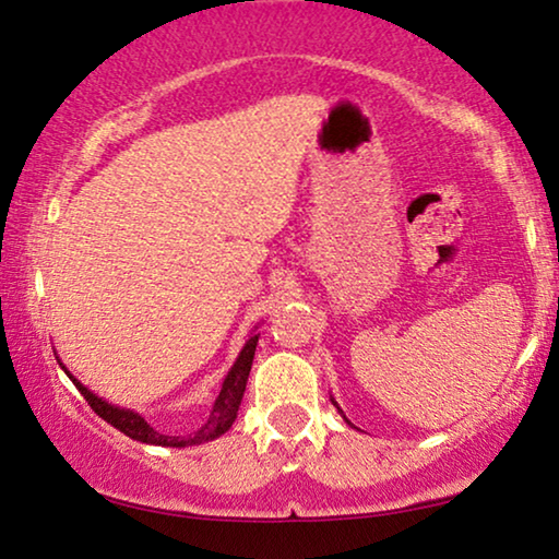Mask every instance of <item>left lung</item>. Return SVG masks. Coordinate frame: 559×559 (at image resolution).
<instances>
[{"instance_id":"8db88e82","label":"left lung","mask_w":559,"mask_h":559,"mask_svg":"<svg viewBox=\"0 0 559 559\" xmlns=\"http://www.w3.org/2000/svg\"><path fill=\"white\" fill-rule=\"evenodd\" d=\"M330 401H332V404H334V406H337V412L342 414V419H345V421L349 424V427H355V424H353V421H349V419H347V416H345V412H342V408H340V404H337V401H334L332 396H330Z\"/></svg>"}]
</instances>
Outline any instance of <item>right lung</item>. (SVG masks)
<instances>
[{"label":"right lung","mask_w":559,"mask_h":559,"mask_svg":"<svg viewBox=\"0 0 559 559\" xmlns=\"http://www.w3.org/2000/svg\"><path fill=\"white\" fill-rule=\"evenodd\" d=\"M258 337L260 334H258V324H255L252 326V332L248 334V340H245L240 355L235 357L233 368L227 370L225 381H222L219 396L214 399L212 412H210V416H206V421L197 431H191V435H186V437L160 435V431H155L151 424L145 421L143 414L132 412V408H128V406H117L107 399L96 396L92 389H86V385L81 383L61 360H58V355H56V360H58V366L66 370V376L71 378L73 385L81 391V396L88 401V406H92L104 421L122 431V435H128L130 440H138L143 444H158V448H191V444H204V442L217 440V437L225 435V431L235 424L237 412H240V404H242V396H245V385H248L252 357H255Z\"/></svg>","instance_id":"obj_1"}]
</instances>
